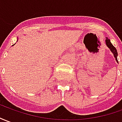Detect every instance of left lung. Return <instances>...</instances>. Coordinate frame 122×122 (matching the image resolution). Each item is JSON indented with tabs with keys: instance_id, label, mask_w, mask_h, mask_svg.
<instances>
[{
	"instance_id": "left-lung-1",
	"label": "left lung",
	"mask_w": 122,
	"mask_h": 122,
	"mask_svg": "<svg viewBox=\"0 0 122 122\" xmlns=\"http://www.w3.org/2000/svg\"><path fill=\"white\" fill-rule=\"evenodd\" d=\"M106 45H107V46L110 48V50H111V52L114 54V56L115 57V58H116V62L118 63V61H117V50H116V48H115V47L112 45V44L111 43L110 40V39H108V38H106Z\"/></svg>"
}]
</instances>
